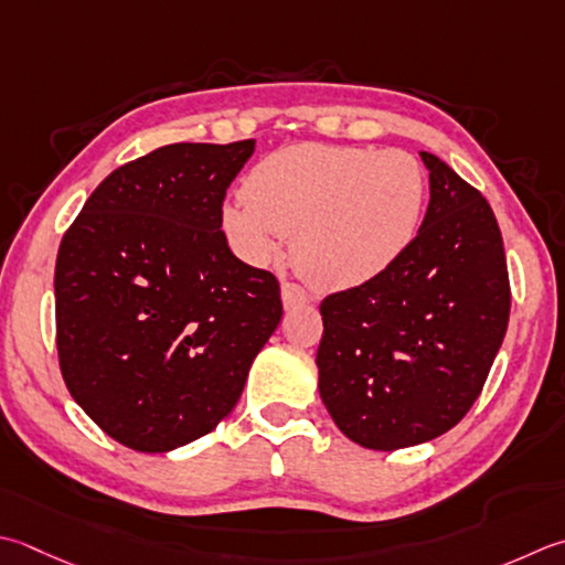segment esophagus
<instances>
[{
    "label": "esophagus",
    "mask_w": 565,
    "mask_h": 565,
    "mask_svg": "<svg viewBox=\"0 0 565 565\" xmlns=\"http://www.w3.org/2000/svg\"><path fill=\"white\" fill-rule=\"evenodd\" d=\"M281 298H284L286 308H296V306H303L308 301V291L303 289V286L284 281L281 284Z\"/></svg>",
    "instance_id": "34e87169"
}]
</instances>
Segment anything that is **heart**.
I'll return each instance as SVG.
<instances>
[{
  "label": "heart",
  "instance_id": "heart-1",
  "mask_svg": "<svg viewBox=\"0 0 565 565\" xmlns=\"http://www.w3.org/2000/svg\"><path fill=\"white\" fill-rule=\"evenodd\" d=\"M426 207V173L399 149L298 143L249 171L245 195L223 205L242 259L264 267L294 237V264L318 289H352L399 262Z\"/></svg>",
  "mask_w": 565,
  "mask_h": 565
}]
</instances>
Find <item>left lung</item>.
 <instances>
[{"label":"left lung","mask_w":565,"mask_h":565,"mask_svg":"<svg viewBox=\"0 0 565 565\" xmlns=\"http://www.w3.org/2000/svg\"><path fill=\"white\" fill-rule=\"evenodd\" d=\"M424 225L377 279L320 303L318 390L338 428L372 450L426 444L478 399L510 323L500 225L478 188L422 151Z\"/></svg>","instance_id":"8db88e82"}]
</instances>
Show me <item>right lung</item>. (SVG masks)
Instances as JSON below:
<instances>
[{
    "instance_id": "add662e5",
    "label": "right lung",
    "mask_w": 565,
    "mask_h": 565,
    "mask_svg": "<svg viewBox=\"0 0 565 565\" xmlns=\"http://www.w3.org/2000/svg\"><path fill=\"white\" fill-rule=\"evenodd\" d=\"M254 151L169 143L87 198L55 257V348L83 412L139 452L210 434L279 326V279L227 247L223 201Z\"/></svg>"
}]
</instances>
